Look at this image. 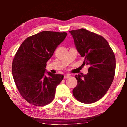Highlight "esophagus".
Returning <instances> with one entry per match:
<instances>
[{
    "instance_id": "1",
    "label": "esophagus",
    "mask_w": 127,
    "mask_h": 127,
    "mask_svg": "<svg viewBox=\"0 0 127 127\" xmlns=\"http://www.w3.org/2000/svg\"><path fill=\"white\" fill-rule=\"evenodd\" d=\"M70 77V74H65V75H64V78H69V77Z\"/></svg>"
}]
</instances>
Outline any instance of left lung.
I'll return each instance as SVG.
<instances>
[{
	"mask_svg": "<svg viewBox=\"0 0 127 127\" xmlns=\"http://www.w3.org/2000/svg\"><path fill=\"white\" fill-rule=\"evenodd\" d=\"M77 51L84 57L83 64L90 66L87 74L76 75L77 86L73 90L76 99L91 104L101 99L110 88L114 77L115 57L105 38L85 29L69 31Z\"/></svg>",
	"mask_w": 127,
	"mask_h": 127,
	"instance_id": "1",
	"label": "left lung"
}]
</instances>
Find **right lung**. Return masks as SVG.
Returning <instances> with one entry per match:
<instances>
[{"label": "right lung", "mask_w": 127, "mask_h": 127, "mask_svg": "<svg viewBox=\"0 0 127 127\" xmlns=\"http://www.w3.org/2000/svg\"><path fill=\"white\" fill-rule=\"evenodd\" d=\"M67 33L44 31L23 41L12 63L14 81L21 96L30 104L42 106L52 101L63 74L46 70V62ZM48 75L46 76V74Z\"/></svg>", "instance_id": "right-lung-1"}]
</instances>
